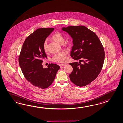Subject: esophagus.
<instances>
[{
    "instance_id": "esophagus-1",
    "label": "esophagus",
    "mask_w": 123,
    "mask_h": 123,
    "mask_svg": "<svg viewBox=\"0 0 123 123\" xmlns=\"http://www.w3.org/2000/svg\"><path fill=\"white\" fill-rule=\"evenodd\" d=\"M65 65H66L65 63H60V64H59V66H60V67H62Z\"/></svg>"
}]
</instances>
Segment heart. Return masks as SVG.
Wrapping results in <instances>:
<instances>
[{
  "label": "heart",
  "instance_id": "heart-1",
  "mask_svg": "<svg viewBox=\"0 0 123 123\" xmlns=\"http://www.w3.org/2000/svg\"><path fill=\"white\" fill-rule=\"evenodd\" d=\"M51 38L53 40L55 41V42L60 44H63L64 41V39L63 35L61 33L58 31L52 35ZM43 49L45 53L47 52L48 48H47V43L46 41H45L43 43ZM67 52L66 51H62L60 53L55 54L53 55L52 58V60L53 62H57V63L65 62L67 60Z\"/></svg>",
  "mask_w": 123,
  "mask_h": 123
}]
</instances>
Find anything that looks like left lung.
<instances>
[{"mask_svg":"<svg viewBox=\"0 0 123 123\" xmlns=\"http://www.w3.org/2000/svg\"><path fill=\"white\" fill-rule=\"evenodd\" d=\"M62 30L73 38L71 57L80 62L70 63L73 68L70 80L79 87L88 85L102 70L105 58L103 45L97 35L85 26H69Z\"/></svg>","mask_w":123,"mask_h":123,"instance_id":"obj_1","label":"left lung"}]
</instances>
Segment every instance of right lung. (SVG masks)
Listing matches in <instances>:
<instances>
[{"mask_svg":"<svg viewBox=\"0 0 123 123\" xmlns=\"http://www.w3.org/2000/svg\"><path fill=\"white\" fill-rule=\"evenodd\" d=\"M54 28H38L28 35L23 43L19 57V63L25 78L35 87L45 89L54 80L60 67L56 64H49L43 68L42 63L47 57L43 49L45 39L52 32Z\"/></svg>","mask_w":123,"mask_h":123,"instance_id":"add662e5","label":"right lung"}]
</instances>
